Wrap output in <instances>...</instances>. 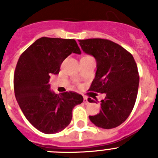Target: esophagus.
<instances>
[{"label":"esophagus","mask_w":158,"mask_h":158,"mask_svg":"<svg viewBox=\"0 0 158 158\" xmlns=\"http://www.w3.org/2000/svg\"><path fill=\"white\" fill-rule=\"evenodd\" d=\"M84 103H85V104H89V100H88V98L86 97V96H84Z\"/></svg>","instance_id":"obj_1"}]
</instances>
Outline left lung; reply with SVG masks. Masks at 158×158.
Returning <instances> with one entry per match:
<instances>
[{"mask_svg":"<svg viewBox=\"0 0 158 158\" xmlns=\"http://www.w3.org/2000/svg\"><path fill=\"white\" fill-rule=\"evenodd\" d=\"M85 53L96 61V72L89 91L105 93L101 109L89 119L98 127L111 129L126 120L133 110L139 90V75L131 53L108 40H81ZM89 102H95L91 98Z\"/></svg>","mask_w":158,"mask_h":158,"instance_id":"8db88e82","label":"left lung"}]
</instances>
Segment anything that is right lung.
Here are the masks:
<instances>
[{
    "label": "right lung",
    "instance_id": "right-lung-1",
    "mask_svg": "<svg viewBox=\"0 0 158 158\" xmlns=\"http://www.w3.org/2000/svg\"><path fill=\"white\" fill-rule=\"evenodd\" d=\"M72 53L81 54L74 40L42 37L22 53L14 73V92L19 107L32 126L44 134L62 131L71 122L73 108L83 102L75 92L55 94L51 74H58Z\"/></svg>",
    "mask_w": 158,
    "mask_h": 158
}]
</instances>
